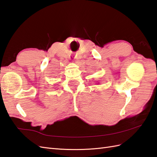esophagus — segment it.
<instances>
[{
	"instance_id": "34e87169",
	"label": "esophagus",
	"mask_w": 157,
	"mask_h": 157,
	"mask_svg": "<svg viewBox=\"0 0 157 157\" xmlns=\"http://www.w3.org/2000/svg\"><path fill=\"white\" fill-rule=\"evenodd\" d=\"M73 59V60H74V58H73V59Z\"/></svg>"
}]
</instances>
